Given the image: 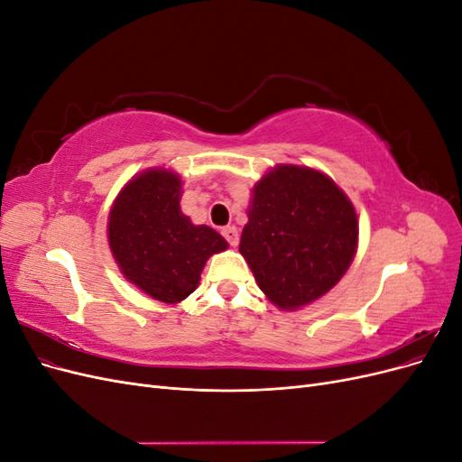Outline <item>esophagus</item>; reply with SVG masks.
Returning <instances> with one entry per match:
<instances>
[{
  "label": "esophagus",
  "instance_id": "1",
  "mask_svg": "<svg viewBox=\"0 0 462 462\" xmlns=\"http://www.w3.org/2000/svg\"><path fill=\"white\" fill-rule=\"evenodd\" d=\"M221 235L226 236V241H227L231 246H236V245H239V231H236V227L229 226V227H226V229L221 231Z\"/></svg>",
  "mask_w": 462,
  "mask_h": 462
}]
</instances>
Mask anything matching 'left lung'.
<instances>
[{"label":"left lung","instance_id":"1","mask_svg":"<svg viewBox=\"0 0 462 462\" xmlns=\"http://www.w3.org/2000/svg\"><path fill=\"white\" fill-rule=\"evenodd\" d=\"M239 253L262 292L292 312L337 285L358 248V216L335 180L279 163L250 190Z\"/></svg>","mask_w":462,"mask_h":462}]
</instances>
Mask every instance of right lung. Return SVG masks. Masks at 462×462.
Here are the masks:
<instances>
[{"label": "right lung", "instance_id": "right-lung-1", "mask_svg": "<svg viewBox=\"0 0 462 462\" xmlns=\"http://www.w3.org/2000/svg\"><path fill=\"white\" fill-rule=\"evenodd\" d=\"M183 180L167 167H150L125 185L107 217V243L119 272L148 297L185 300L200 283L209 256L227 241L180 212Z\"/></svg>", "mask_w": 462, "mask_h": 462}]
</instances>
